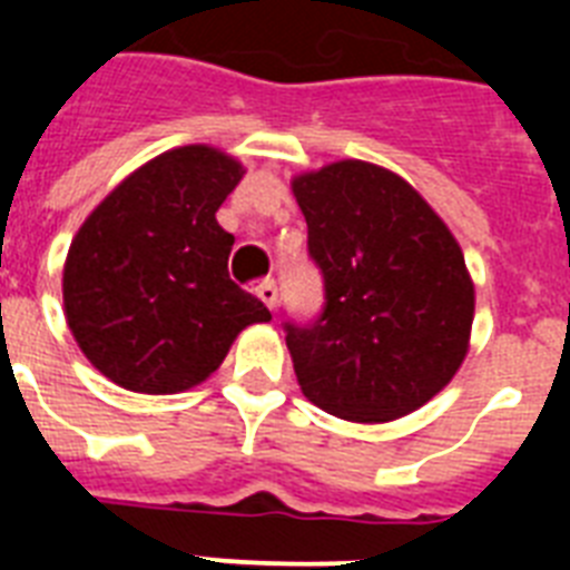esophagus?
Listing matches in <instances>:
<instances>
[{"mask_svg":"<svg viewBox=\"0 0 570 570\" xmlns=\"http://www.w3.org/2000/svg\"><path fill=\"white\" fill-rule=\"evenodd\" d=\"M256 296H259L265 305H268L271 311L276 308V282L274 279H262L259 285H256Z\"/></svg>","mask_w":570,"mask_h":570,"instance_id":"34e87169","label":"esophagus"}]
</instances>
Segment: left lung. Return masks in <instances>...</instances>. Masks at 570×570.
<instances>
[{
	"instance_id": "left-lung-1",
	"label": "left lung",
	"mask_w": 570,
	"mask_h": 570,
	"mask_svg": "<svg viewBox=\"0 0 570 570\" xmlns=\"http://www.w3.org/2000/svg\"><path fill=\"white\" fill-rule=\"evenodd\" d=\"M325 279L314 325L285 322L302 394L347 422H391L454 380L473 325L460 242L394 170L340 159L291 179Z\"/></svg>"
}]
</instances>
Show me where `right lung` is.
<instances>
[{
  "label": "right lung",
  "mask_w": 570,
  "mask_h": 570,
  "mask_svg": "<svg viewBox=\"0 0 570 570\" xmlns=\"http://www.w3.org/2000/svg\"><path fill=\"white\" fill-rule=\"evenodd\" d=\"M245 176L210 145H183L125 176L77 230L62 271L68 328L99 374L136 394L208 380L271 311L228 276L216 210Z\"/></svg>",
  "instance_id": "right-lung-1"
}]
</instances>
